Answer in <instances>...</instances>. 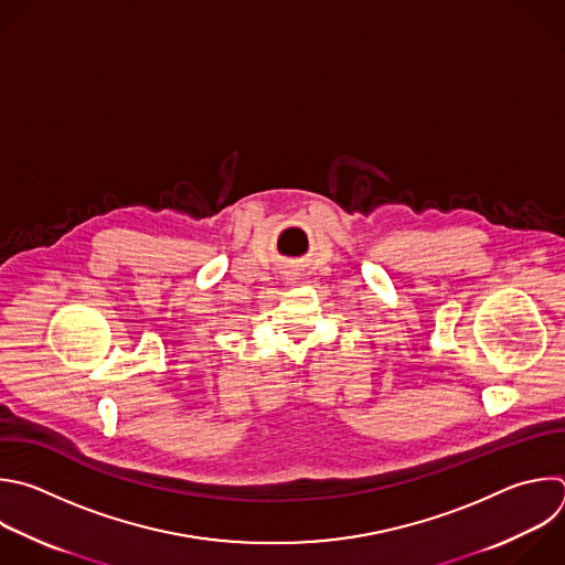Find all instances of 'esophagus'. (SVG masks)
Listing matches in <instances>:
<instances>
[{"label":"esophagus","instance_id":"1","mask_svg":"<svg viewBox=\"0 0 565 565\" xmlns=\"http://www.w3.org/2000/svg\"><path fill=\"white\" fill-rule=\"evenodd\" d=\"M292 284H295V281H292Z\"/></svg>","mask_w":565,"mask_h":565}]
</instances>
